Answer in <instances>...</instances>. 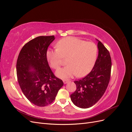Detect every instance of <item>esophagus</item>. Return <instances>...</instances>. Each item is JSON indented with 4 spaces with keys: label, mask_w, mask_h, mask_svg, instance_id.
<instances>
[{
    "label": "esophagus",
    "mask_w": 132,
    "mask_h": 132,
    "mask_svg": "<svg viewBox=\"0 0 132 132\" xmlns=\"http://www.w3.org/2000/svg\"><path fill=\"white\" fill-rule=\"evenodd\" d=\"M69 81L68 80H63V83L65 84H67Z\"/></svg>",
    "instance_id": "esophagus-1"
}]
</instances>
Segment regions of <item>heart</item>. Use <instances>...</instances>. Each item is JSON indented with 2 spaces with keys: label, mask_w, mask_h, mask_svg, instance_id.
I'll return each instance as SVG.
<instances>
[{
  "label": "heart",
  "mask_w": 132,
  "mask_h": 132,
  "mask_svg": "<svg viewBox=\"0 0 132 132\" xmlns=\"http://www.w3.org/2000/svg\"><path fill=\"white\" fill-rule=\"evenodd\" d=\"M56 46L57 50H47L46 57L51 67L55 69L61 65L62 58H67V65L55 73L58 77L67 79L75 74L81 77L93 69L97 54V46L94 43L67 37L59 40Z\"/></svg>",
  "instance_id": "b5f03b06"
}]
</instances>
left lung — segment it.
<instances>
[{
	"instance_id": "obj_1",
	"label": "left lung",
	"mask_w": 132,
	"mask_h": 132,
	"mask_svg": "<svg viewBox=\"0 0 132 132\" xmlns=\"http://www.w3.org/2000/svg\"><path fill=\"white\" fill-rule=\"evenodd\" d=\"M98 41V54L90 73L85 77L75 81L77 90L70 95L74 104L81 109L94 105L104 94L111 75V59L109 51Z\"/></svg>"
}]
</instances>
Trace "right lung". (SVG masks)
I'll list each match as a JSON object with an SVG mask.
<instances>
[{"mask_svg": "<svg viewBox=\"0 0 132 132\" xmlns=\"http://www.w3.org/2000/svg\"><path fill=\"white\" fill-rule=\"evenodd\" d=\"M55 39L54 36H39L24 45L16 63V74L20 88L33 104L44 107L52 102L63 85L55 77L48 63V47Z\"/></svg>", "mask_w": 132, "mask_h": 132, "instance_id": "1", "label": "right lung"}]
</instances>
